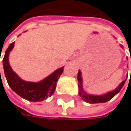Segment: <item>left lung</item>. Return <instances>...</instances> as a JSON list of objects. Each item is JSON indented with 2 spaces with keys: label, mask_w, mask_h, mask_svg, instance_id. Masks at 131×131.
I'll use <instances>...</instances> for the list:
<instances>
[{
  "label": "left lung",
  "mask_w": 131,
  "mask_h": 131,
  "mask_svg": "<svg viewBox=\"0 0 131 131\" xmlns=\"http://www.w3.org/2000/svg\"><path fill=\"white\" fill-rule=\"evenodd\" d=\"M120 47L123 48L122 45H121ZM77 80H78V82H79L78 86H79V95H80V97H82V99L83 101H85L88 103H91V104H94V103H105V102L111 100L116 94H118L119 92V91L122 89L123 86L124 85V83H125V82H126V80H123V82H121L119 83V85L115 90L111 91H109V92H108L106 94H102V95H94V94H88L87 92H85L83 91V79H82V76H81V72L80 70H79L78 74H77Z\"/></svg>",
  "instance_id": "left-lung-1"
}]
</instances>
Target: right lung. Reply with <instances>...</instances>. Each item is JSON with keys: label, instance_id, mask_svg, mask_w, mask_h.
<instances>
[{"label": "right lung", "instance_id": "right-lung-1", "mask_svg": "<svg viewBox=\"0 0 131 131\" xmlns=\"http://www.w3.org/2000/svg\"><path fill=\"white\" fill-rule=\"evenodd\" d=\"M14 45L15 42L9 45L3 58L4 72L9 87L18 95L29 102H42L51 96L56 88L57 81L63 72L64 66L56 69L51 75L39 82H29L23 80L12 70L9 64V53L13 49Z\"/></svg>", "mask_w": 131, "mask_h": 131}]
</instances>
